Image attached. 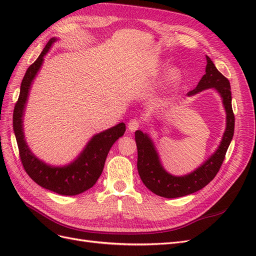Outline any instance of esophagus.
<instances>
[{
    "instance_id": "1",
    "label": "esophagus",
    "mask_w": 256,
    "mask_h": 256,
    "mask_svg": "<svg viewBox=\"0 0 256 256\" xmlns=\"http://www.w3.org/2000/svg\"><path fill=\"white\" fill-rule=\"evenodd\" d=\"M138 127H140V122H138V120H130L129 122H128V129L129 131H136L138 129Z\"/></svg>"
}]
</instances>
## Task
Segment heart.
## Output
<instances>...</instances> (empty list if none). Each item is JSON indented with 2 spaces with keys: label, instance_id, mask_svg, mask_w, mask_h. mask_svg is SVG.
I'll use <instances>...</instances> for the list:
<instances>
[{
  "label": "heart",
  "instance_id": "obj_1",
  "mask_svg": "<svg viewBox=\"0 0 256 256\" xmlns=\"http://www.w3.org/2000/svg\"><path fill=\"white\" fill-rule=\"evenodd\" d=\"M162 70H164V68H160L159 69V72H161ZM182 74L180 72V69L174 68V69H172L171 72H168V81L170 86H172V88L178 86V84L182 82Z\"/></svg>",
  "mask_w": 256,
  "mask_h": 256
}]
</instances>
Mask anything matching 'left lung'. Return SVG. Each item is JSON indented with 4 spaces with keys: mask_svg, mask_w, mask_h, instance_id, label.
<instances>
[{
    "mask_svg": "<svg viewBox=\"0 0 256 256\" xmlns=\"http://www.w3.org/2000/svg\"><path fill=\"white\" fill-rule=\"evenodd\" d=\"M206 74L200 80L198 86L188 92L193 96L208 88H214L222 98L226 112V128L218 150L196 171L184 176L168 174L162 166L158 152L152 138L141 130L136 131L138 148V172L143 184L154 194L166 198H180L194 193L210 182L223 164L226 150L234 136L235 116L232 109V92L230 81L216 68L212 60L206 56Z\"/></svg>",
    "mask_w": 256,
    "mask_h": 256,
    "instance_id": "8db88e82",
    "label": "left lung"
}]
</instances>
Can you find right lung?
Listing matches in <instances>:
<instances>
[{
	"label": "right lung",
	"instance_id": "right-lung-1",
	"mask_svg": "<svg viewBox=\"0 0 256 256\" xmlns=\"http://www.w3.org/2000/svg\"><path fill=\"white\" fill-rule=\"evenodd\" d=\"M56 42V38H51L40 56L28 68L23 76L20 95L14 109L12 125L20 159L28 175L44 189L62 196H76L88 190L96 184L102 173L108 152L115 141L125 134L126 126L124 122H120L118 125L95 134L78 158L68 166H51L34 156L28 148L24 134H23V113H24L30 85L42 65L44 56Z\"/></svg>",
	"mask_w": 256,
	"mask_h": 256
}]
</instances>
